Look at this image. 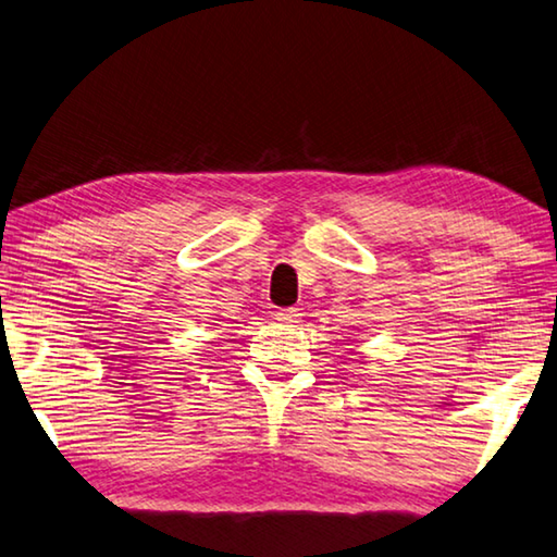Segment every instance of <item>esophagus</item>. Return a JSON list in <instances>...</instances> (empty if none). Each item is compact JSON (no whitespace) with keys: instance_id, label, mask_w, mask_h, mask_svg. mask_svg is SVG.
I'll list each match as a JSON object with an SVG mask.
<instances>
[{"instance_id":"obj_1","label":"esophagus","mask_w":557,"mask_h":557,"mask_svg":"<svg viewBox=\"0 0 557 557\" xmlns=\"http://www.w3.org/2000/svg\"><path fill=\"white\" fill-rule=\"evenodd\" d=\"M276 320L293 324V322L300 320V312H298V308H283V310H276Z\"/></svg>"}]
</instances>
